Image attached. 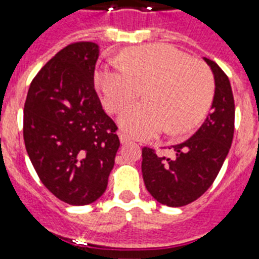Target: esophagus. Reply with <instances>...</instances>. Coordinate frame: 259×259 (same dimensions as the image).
Returning a JSON list of instances; mask_svg holds the SVG:
<instances>
[{
  "label": "esophagus",
  "mask_w": 259,
  "mask_h": 259,
  "mask_svg": "<svg viewBox=\"0 0 259 259\" xmlns=\"http://www.w3.org/2000/svg\"><path fill=\"white\" fill-rule=\"evenodd\" d=\"M118 136H119V140H120V144H128L130 141H131V139H130L124 132H119Z\"/></svg>",
  "instance_id": "1"
}]
</instances>
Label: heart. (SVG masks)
Masks as SVG:
<instances>
[{"mask_svg":"<svg viewBox=\"0 0 259 259\" xmlns=\"http://www.w3.org/2000/svg\"><path fill=\"white\" fill-rule=\"evenodd\" d=\"M114 62L98 66L95 84L110 113H119L143 91L145 101L128 107L120 127L137 139H149L166 128L183 135L197 125L214 96V77L202 62L192 61L171 45L152 44L127 49Z\"/></svg>","mask_w":259,"mask_h":259,"instance_id":"heart-1","label":"heart"}]
</instances>
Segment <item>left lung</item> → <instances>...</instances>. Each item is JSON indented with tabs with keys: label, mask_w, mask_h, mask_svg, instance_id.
I'll use <instances>...</instances> for the list:
<instances>
[{
	"label": "left lung",
	"mask_w": 259,
	"mask_h": 259,
	"mask_svg": "<svg viewBox=\"0 0 259 259\" xmlns=\"http://www.w3.org/2000/svg\"><path fill=\"white\" fill-rule=\"evenodd\" d=\"M215 81L211 111L196 134L174 145V158L143 149L145 187L162 205L180 207L201 197L215 180L230 152L235 130V101L227 75L214 61L203 58Z\"/></svg>",
	"instance_id": "left-lung-1"
}]
</instances>
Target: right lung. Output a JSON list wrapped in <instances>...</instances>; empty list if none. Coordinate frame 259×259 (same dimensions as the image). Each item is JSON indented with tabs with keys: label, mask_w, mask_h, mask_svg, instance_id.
Returning <instances> with one entry per match:
<instances>
[{
	"label": "right lung",
	"mask_w": 259,
	"mask_h": 259,
	"mask_svg": "<svg viewBox=\"0 0 259 259\" xmlns=\"http://www.w3.org/2000/svg\"><path fill=\"white\" fill-rule=\"evenodd\" d=\"M98 56L95 42L63 48L32 80L24 104L29 159L42 184L75 206L104 194L120 145L95 91Z\"/></svg>",
	"instance_id": "add662e5"
}]
</instances>
